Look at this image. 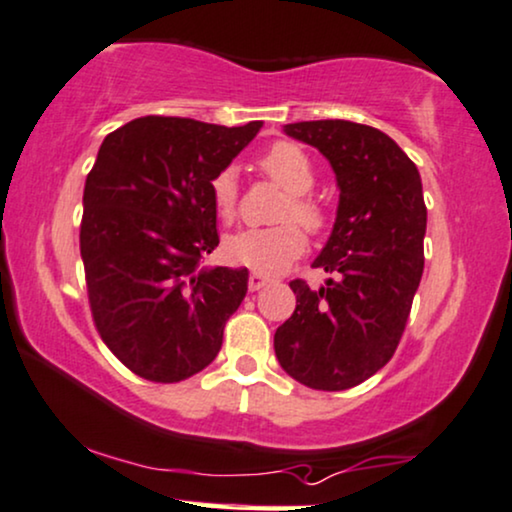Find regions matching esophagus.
I'll use <instances>...</instances> for the list:
<instances>
[{
	"label": "esophagus",
	"mask_w": 512,
	"mask_h": 512,
	"mask_svg": "<svg viewBox=\"0 0 512 512\" xmlns=\"http://www.w3.org/2000/svg\"><path fill=\"white\" fill-rule=\"evenodd\" d=\"M267 283H269L267 276H264V274H257V272H252V274H250V279H248V288H250L252 293H255V291H260V288L267 286Z\"/></svg>",
	"instance_id": "obj_1"
}]
</instances>
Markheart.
Wrapping results in <instances>:
<instances>
[{"mask_svg": "<svg viewBox=\"0 0 512 512\" xmlns=\"http://www.w3.org/2000/svg\"><path fill=\"white\" fill-rule=\"evenodd\" d=\"M260 169L276 186L286 190V197L276 207L274 219L281 224L269 229H248L224 240V257L231 264L248 267L257 274H279L305 250V233H319L326 226V207L317 195L315 164L298 143L279 140L260 157ZM212 205L219 219L231 221L238 209V183L231 169H221L209 183ZM301 225L298 227L297 224Z\"/></svg>", "mask_w": 512, "mask_h": 512, "instance_id": "obj_1", "label": "heart"}]
</instances>
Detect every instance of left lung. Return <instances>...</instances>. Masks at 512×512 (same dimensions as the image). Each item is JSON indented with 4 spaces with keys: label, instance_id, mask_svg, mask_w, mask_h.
Instances as JSON below:
<instances>
[{
    "label": "left lung",
    "instance_id": "obj_1",
    "mask_svg": "<svg viewBox=\"0 0 512 512\" xmlns=\"http://www.w3.org/2000/svg\"><path fill=\"white\" fill-rule=\"evenodd\" d=\"M317 147L341 188L336 224L312 267L319 291L295 279V312L274 334L281 367L317 391H346L396 353L424 272L427 205L412 159L379 128L343 119L283 126Z\"/></svg>",
    "mask_w": 512,
    "mask_h": 512
}]
</instances>
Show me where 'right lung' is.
Returning <instances> with one entry per match:
<instances>
[{
	"label": "right lung",
	"mask_w": 512,
	"mask_h": 512,
	"mask_svg": "<svg viewBox=\"0 0 512 512\" xmlns=\"http://www.w3.org/2000/svg\"><path fill=\"white\" fill-rule=\"evenodd\" d=\"M262 121L143 116L104 138L85 178L80 257L92 322L133 374L176 384L214 360L248 269L202 267L219 245L209 183Z\"/></svg>",
	"instance_id": "obj_1"
}]
</instances>
